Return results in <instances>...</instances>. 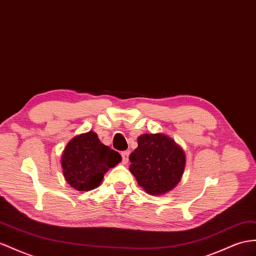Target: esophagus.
<instances>
[{
    "instance_id": "obj_1",
    "label": "esophagus",
    "mask_w": 256,
    "mask_h": 256,
    "mask_svg": "<svg viewBox=\"0 0 256 256\" xmlns=\"http://www.w3.org/2000/svg\"><path fill=\"white\" fill-rule=\"evenodd\" d=\"M122 156V161L123 163H128V156H130V152L128 150H126V152H121Z\"/></svg>"
}]
</instances>
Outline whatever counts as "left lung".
Returning <instances> with one entry per match:
<instances>
[{"label":"left lung","mask_w":256,"mask_h":256,"mask_svg":"<svg viewBox=\"0 0 256 256\" xmlns=\"http://www.w3.org/2000/svg\"><path fill=\"white\" fill-rule=\"evenodd\" d=\"M130 154V171L149 194H163L178 184L184 173V150L164 134H142Z\"/></svg>","instance_id":"8db88e82"}]
</instances>
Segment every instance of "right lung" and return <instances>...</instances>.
<instances>
[{
    "instance_id": "add662e5",
    "label": "right lung",
    "mask_w": 256,
    "mask_h": 256,
    "mask_svg": "<svg viewBox=\"0 0 256 256\" xmlns=\"http://www.w3.org/2000/svg\"><path fill=\"white\" fill-rule=\"evenodd\" d=\"M122 160L119 152L100 142L93 130L74 137L62 156L66 180L78 192L92 190L100 185L109 168Z\"/></svg>"
}]
</instances>
